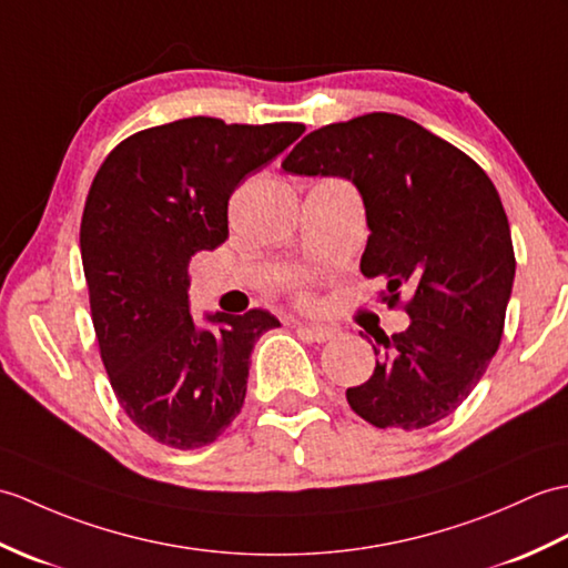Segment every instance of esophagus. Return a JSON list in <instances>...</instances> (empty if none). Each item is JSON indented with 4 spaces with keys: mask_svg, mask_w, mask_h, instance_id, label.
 Returning a JSON list of instances; mask_svg holds the SVG:
<instances>
[{
    "mask_svg": "<svg viewBox=\"0 0 568 568\" xmlns=\"http://www.w3.org/2000/svg\"><path fill=\"white\" fill-rule=\"evenodd\" d=\"M298 333L308 337L311 343H327V339H333L337 335L335 327H327V325H306V323H298Z\"/></svg>",
    "mask_w": 568,
    "mask_h": 568,
    "instance_id": "obj_1",
    "label": "esophagus"
}]
</instances>
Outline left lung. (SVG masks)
Listing matches in <instances>:
<instances>
[{
  "instance_id": "8db88e82",
  "label": "left lung",
  "mask_w": 568,
  "mask_h": 568,
  "mask_svg": "<svg viewBox=\"0 0 568 568\" xmlns=\"http://www.w3.org/2000/svg\"><path fill=\"white\" fill-rule=\"evenodd\" d=\"M282 168L355 182L372 231L359 270L382 276L384 304L410 316L403 333L374 335L379 359L347 388L349 408L382 430L447 418L481 382L506 325L515 252L494 182L459 148L386 111L304 135Z\"/></svg>"
}]
</instances>
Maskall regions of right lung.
Returning a JSON list of instances; mask_svg holds the SVG:
<instances>
[{"instance_id": "1", "label": "right lung", "mask_w": 568, "mask_h": 568, "mask_svg": "<svg viewBox=\"0 0 568 568\" xmlns=\"http://www.w3.org/2000/svg\"><path fill=\"white\" fill-rule=\"evenodd\" d=\"M304 123L192 116L111 150L84 201L80 250L104 369L138 430L174 449L211 445L243 408L252 347L272 313H189V260L229 237V199Z\"/></svg>"}]
</instances>
